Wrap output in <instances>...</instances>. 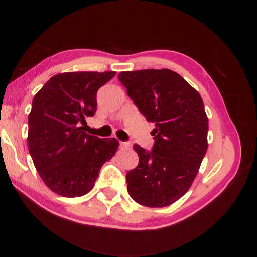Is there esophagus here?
<instances>
[{
  "mask_svg": "<svg viewBox=\"0 0 257 257\" xmlns=\"http://www.w3.org/2000/svg\"><path fill=\"white\" fill-rule=\"evenodd\" d=\"M120 147L121 149H127V147H130V144L125 142H120Z\"/></svg>",
  "mask_w": 257,
  "mask_h": 257,
  "instance_id": "esophagus-1",
  "label": "esophagus"
}]
</instances>
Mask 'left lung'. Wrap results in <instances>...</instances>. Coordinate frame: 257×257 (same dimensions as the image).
<instances>
[{
	"instance_id": "8db88e82",
	"label": "left lung",
	"mask_w": 257,
	"mask_h": 257,
	"mask_svg": "<svg viewBox=\"0 0 257 257\" xmlns=\"http://www.w3.org/2000/svg\"><path fill=\"white\" fill-rule=\"evenodd\" d=\"M118 78L140 113L154 124L152 151L133 146L139 164L126 174L128 194L146 207L170 206L191 187L207 152L202 98L170 69L122 71Z\"/></svg>"
}]
</instances>
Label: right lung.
Returning <instances> with one entry per match:
<instances>
[{
  "label": "right lung",
  "instance_id": "add662e5",
  "mask_svg": "<svg viewBox=\"0 0 257 257\" xmlns=\"http://www.w3.org/2000/svg\"><path fill=\"white\" fill-rule=\"evenodd\" d=\"M114 71L63 72L35 94L28 117V147L45 185L66 198L89 193L105 161L117 152L115 138L85 132L97 110V91Z\"/></svg>",
  "mask_w": 257,
  "mask_h": 257
}]
</instances>
